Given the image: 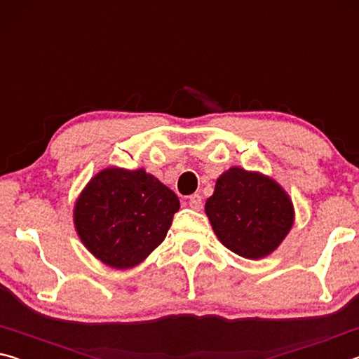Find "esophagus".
<instances>
[{"label": "esophagus", "mask_w": 359, "mask_h": 359, "mask_svg": "<svg viewBox=\"0 0 359 359\" xmlns=\"http://www.w3.org/2000/svg\"><path fill=\"white\" fill-rule=\"evenodd\" d=\"M188 205L193 210H201L203 209V196L201 194H191L190 199H188Z\"/></svg>", "instance_id": "1"}]
</instances>
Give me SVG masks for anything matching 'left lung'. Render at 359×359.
Listing matches in <instances>:
<instances>
[{
	"instance_id": "1",
	"label": "left lung",
	"mask_w": 359,
	"mask_h": 359,
	"mask_svg": "<svg viewBox=\"0 0 359 359\" xmlns=\"http://www.w3.org/2000/svg\"><path fill=\"white\" fill-rule=\"evenodd\" d=\"M205 214L218 241L247 259L271 255L294 222L293 203L274 179L238 166L217 179Z\"/></svg>"
}]
</instances>
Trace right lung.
Returning a JSON list of instances; mask_svg holds the SVG:
<instances>
[{
	"label": "right lung",
	"mask_w": 359,
	"mask_h": 359,
	"mask_svg": "<svg viewBox=\"0 0 359 359\" xmlns=\"http://www.w3.org/2000/svg\"><path fill=\"white\" fill-rule=\"evenodd\" d=\"M179 208L177 194L142 168H106L77 198L74 226L95 258L130 269L165 241Z\"/></svg>",
	"instance_id": "add662e5"
}]
</instances>
